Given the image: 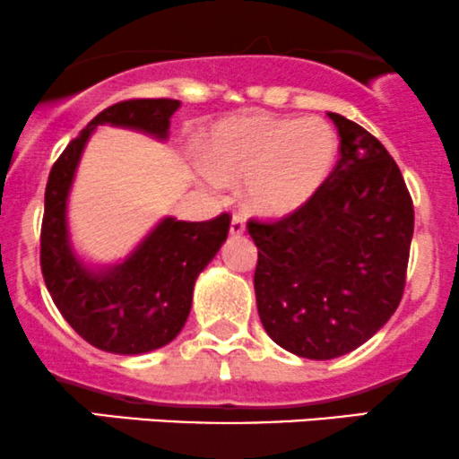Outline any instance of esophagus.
Returning <instances> with one entry per match:
<instances>
[{
  "label": "esophagus",
  "mask_w": 459,
  "mask_h": 459,
  "mask_svg": "<svg viewBox=\"0 0 459 459\" xmlns=\"http://www.w3.org/2000/svg\"><path fill=\"white\" fill-rule=\"evenodd\" d=\"M244 233H246V220L242 215H233V220H230V235L239 238V235Z\"/></svg>",
  "instance_id": "1"
}]
</instances>
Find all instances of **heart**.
Here are the masks:
<instances>
[{"label": "heart", "mask_w": 459, "mask_h": 459, "mask_svg": "<svg viewBox=\"0 0 459 459\" xmlns=\"http://www.w3.org/2000/svg\"><path fill=\"white\" fill-rule=\"evenodd\" d=\"M339 156V134L327 120L246 114L221 120L204 147L200 180L220 191L246 182V200L266 215H288L321 191Z\"/></svg>", "instance_id": "heart-1"}]
</instances>
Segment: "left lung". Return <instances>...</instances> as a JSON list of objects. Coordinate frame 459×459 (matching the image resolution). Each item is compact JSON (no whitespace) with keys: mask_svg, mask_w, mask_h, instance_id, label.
<instances>
[{"mask_svg":"<svg viewBox=\"0 0 459 459\" xmlns=\"http://www.w3.org/2000/svg\"><path fill=\"white\" fill-rule=\"evenodd\" d=\"M327 116L341 156L321 191L292 215L248 221L264 330L312 360L350 354L392 318L413 238L411 195L387 149L345 116Z\"/></svg>","mask_w":459,"mask_h":459,"instance_id":"obj_1","label":"left lung"}]
</instances>
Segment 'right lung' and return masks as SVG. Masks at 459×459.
<instances>
[{
  "mask_svg": "<svg viewBox=\"0 0 459 459\" xmlns=\"http://www.w3.org/2000/svg\"><path fill=\"white\" fill-rule=\"evenodd\" d=\"M180 100L138 99L103 109L52 167L41 226V273L59 312L90 345L136 356L171 343L191 312L193 286L226 242L230 217L185 221L167 215L114 264L76 253L67 221L72 185L91 134L100 125L165 143Z\"/></svg>",
  "mask_w": 459,
  "mask_h": 459,
  "instance_id": "obj_1",
  "label": "right lung"
}]
</instances>
